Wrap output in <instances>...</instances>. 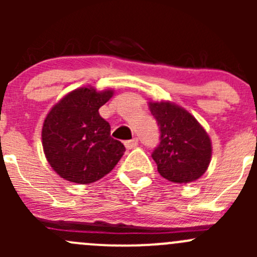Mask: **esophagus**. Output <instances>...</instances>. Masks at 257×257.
Masks as SVG:
<instances>
[{
  "label": "esophagus",
  "instance_id": "esophagus-1",
  "mask_svg": "<svg viewBox=\"0 0 257 257\" xmlns=\"http://www.w3.org/2000/svg\"><path fill=\"white\" fill-rule=\"evenodd\" d=\"M138 138H133L132 141H126L124 144H125L126 149H133V148L138 147Z\"/></svg>",
  "mask_w": 257,
  "mask_h": 257
}]
</instances>
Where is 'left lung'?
<instances>
[{"label": "left lung", "mask_w": 257, "mask_h": 257, "mask_svg": "<svg viewBox=\"0 0 257 257\" xmlns=\"http://www.w3.org/2000/svg\"><path fill=\"white\" fill-rule=\"evenodd\" d=\"M160 143L152 157L163 178L177 184L198 180L211 160V141L188 110L170 102H149Z\"/></svg>", "instance_id": "8db88e82"}]
</instances>
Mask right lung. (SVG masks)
Instances as JSON below:
<instances>
[{
	"label": "right lung",
	"mask_w": 257,
	"mask_h": 257,
	"mask_svg": "<svg viewBox=\"0 0 257 257\" xmlns=\"http://www.w3.org/2000/svg\"><path fill=\"white\" fill-rule=\"evenodd\" d=\"M113 93L82 87L49 110L42 126L43 152L61 178L76 184L94 183L123 157L125 148L110 137L109 123L98 112Z\"/></svg>",
	"instance_id": "obj_1"
}]
</instances>
